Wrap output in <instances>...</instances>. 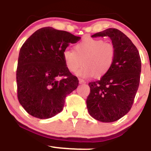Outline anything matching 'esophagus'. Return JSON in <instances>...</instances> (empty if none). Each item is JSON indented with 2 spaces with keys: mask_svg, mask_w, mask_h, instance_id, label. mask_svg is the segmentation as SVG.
Here are the masks:
<instances>
[{
  "mask_svg": "<svg viewBox=\"0 0 151 151\" xmlns=\"http://www.w3.org/2000/svg\"><path fill=\"white\" fill-rule=\"evenodd\" d=\"M79 83L80 84H84V83H86V81H85L84 80L79 78Z\"/></svg>",
  "mask_w": 151,
  "mask_h": 151,
  "instance_id": "esophagus-1",
  "label": "esophagus"
}]
</instances>
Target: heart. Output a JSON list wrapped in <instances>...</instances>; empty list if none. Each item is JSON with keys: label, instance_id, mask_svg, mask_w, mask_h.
Listing matches in <instances>:
<instances>
[{"label": "heart", "instance_id": "obj_1", "mask_svg": "<svg viewBox=\"0 0 151 151\" xmlns=\"http://www.w3.org/2000/svg\"><path fill=\"white\" fill-rule=\"evenodd\" d=\"M116 49L113 44L102 39L85 37L74 46L73 50L66 49L63 52V59L70 72L82 77L104 76L110 70L114 63Z\"/></svg>", "mask_w": 151, "mask_h": 151}]
</instances>
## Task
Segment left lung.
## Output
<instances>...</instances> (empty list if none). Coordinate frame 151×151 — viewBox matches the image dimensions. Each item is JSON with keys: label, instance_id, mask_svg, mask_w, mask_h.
<instances>
[{"label": "left lung", "instance_id": "left-lung-1", "mask_svg": "<svg viewBox=\"0 0 151 151\" xmlns=\"http://www.w3.org/2000/svg\"><path fill=\"white\" fill-rule=\"evenodd\" d=\"M110 37L116 56L110 70L88 83L86 100L89 114L102 122H113L130 111L139 86L141 61L136 46L120 30L109 28L92 35Z\"/></svg>", "mask_w": 151, "mask_h": 151}]
</instances>
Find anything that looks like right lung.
I'll return each mask as SVG.
<instances>
[{"mask_svg":"<svg viewBox=\"0 0 151 151\" xmlns=\"http://www.w3.org/2000/svg\"><path fill=\"white\" fill-rule=\"evenodd\" d=\"M80 39L47 27L37 30L22 44L16 70L17 93L28 114L49 119L62 111L65 97L78 86V78L65 67L63 52L69 43Z\"/></svg>","mask_w":151,"mask_h":151,"instance_id":"right-lung-1","label":"right lung"}]
</instances>
